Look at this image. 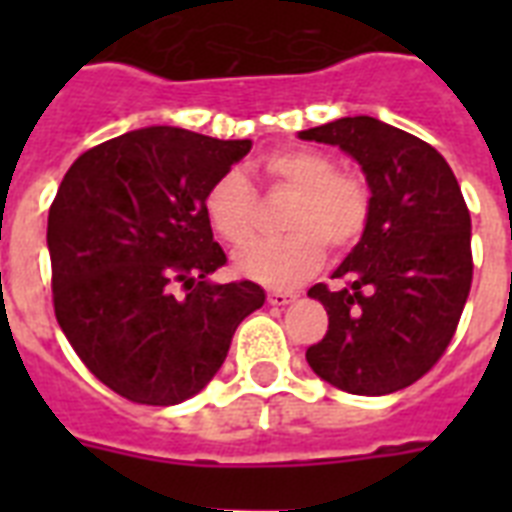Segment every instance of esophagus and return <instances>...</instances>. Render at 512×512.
Listing matches in <instances>:
<instances>
[{"mask_svg": "<svg viewBox=\"0 0 512 512\" xmlns=\"http://www.w3.org/2000/svg\"><path fill=\"white\" fill-rule=\"evenodd\" d=\"M297 295H292V292H268V303L276 305V308H284V305L295 303Z\"/></svg>", "mask_w": 512, "mask_h": 512, "instance_id": "obj_1", "label": "esophagus"}]
</instances>
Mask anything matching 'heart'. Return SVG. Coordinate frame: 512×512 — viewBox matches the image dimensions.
Here are the masks:
<instances>
[{
	"label": "heart",
	"mask_w": 512,
	"mask_h": 512,
	"mask_svg": "<svg viewBox=\"0 0 512 512\" xmlns=\"http://www.w3.org/2000/svg\"><path fill=\"white\" fill-rule=\"evenodd\" d=\"M271 185L295 193L284 215L287 236L255 239L257 201L244 172L228 170L204 193L209 228L231 247H244L233 257L239 276L263 287H297L324 263L327 247L345 252L356 244L369 223V188L361 177L337 172L332 156L316 148H284L260 162Z\"/></svg>",
	"instance_id": "heart-1"
}]
</instances>
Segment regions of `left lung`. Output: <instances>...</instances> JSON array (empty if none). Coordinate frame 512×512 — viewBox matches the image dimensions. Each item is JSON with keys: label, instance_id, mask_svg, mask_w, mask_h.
<instances>
[{"label": "left lung", "instance_id": "8db88e82", "mask_svg": "<svg viewBox=\"0 0 512 512\" xmlns=\"http://www.w3.org/2000/svg\"><path fill=\"white\" fill-rule=\"evenodd\" d=\"M356 159L369 223L332 276L308 289L327 308L324 340L305 358L321 380L356 396H388L433 369L452 342L473 281L470 212L452 167L425 140L372 116L300 132Z\"/></svg>", "mask_w": 512, "mask_h": 512}]
</instances>
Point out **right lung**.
Wrapping results in <instances>:
<instances>
[{
	"label": "right lung",
	"instance_id": "add662e5",
	"mask_svg": "<svg viewBox=\"0 0 512 512\" xmlns=\"http://www.w3.org/2000/svg\"><path fill=\"white\" fill-rule=\"evenodd\" d=\"M249 148L143 127L84 151L60 183L47 217L55 319L84 366L135 404L196 396L263 308L255 281H209L225 252L204 193Z\"/></svg>",
	"mask_w": 512,
	"mask_h": 512
}]
</instances>
